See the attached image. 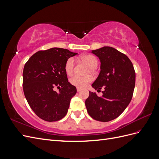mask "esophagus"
<instances>
[{
    "label": "esophagus",
    "instance_id": "1",
    "mask_svg": "<svg viewBox=\"0 0 159 159\" xmlns=\"http://www.w3.org/2000/svg\"><path fill=\"white\" fill-rule=\"evenodd\" d=\"M81 88H77V91H78V92H80V91H81Z\"/></svg>",
    "mask_w": 159,
    "mask_h": 159
}]
</instances>
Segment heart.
Here are the masks:
<instances>
[{"label":"heart","instance_id":"1","mask_svg":"<svg viewBox=\"0 0 159 159\" xmlns=\"http://www.w3.org/2000/svg\"><path fill=\"white\" fill-rule=\"evenodd\" d=\"M80 59L85 61L91 68H94L98 65V59L93 55L85 54L80 57ZM74 60L73 57H70L67 60L65 64V71L68 75H71L74 71ZM93 81V78L90 75L80 76L78 75H74L70 78V83L77 88H84L90 82Z\"/></svg>","mask_w":159,"mask_h":159}]
</instances>
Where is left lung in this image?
Returning <instances> with one entry per match:
<instances>
[{"label":"left lung","instance_id":"left-lung-1","mask_svg":"<svg viewBox=\"0 0 159 159\" xmlns=\"http://www.w3.org/2000/svg\"><path fill=\"white\" fill-rule=\"evenodd\" d=\"M91 52L101 61L100 73L91 86L98 91L104 90L102 97L89 91L85 106L93 119L107 122L118 117L131 102L135 71L129 57L112 47L104 46Z\"/></svg>","mask_w":159,"mask_h":159}]
</instances>
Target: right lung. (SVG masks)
Masks as SVG:
<instances>
[{
	"label": "right lung",
	"mask_w": 159,
	"mask_h": 159,
	"mask_svg": "<svg viewBox=\"0 0 159 159\" xmlns=\"http://www.w3.org/2000/svg\"><path fill=\"white\" fill-rule=\"evenodd\" d=\"M76 54L67 49L52 48L35 53L24 67L25 98L33 111L44 121H59L68 112L77 89L68 81L65 64ZM56 87L60 88L59 93L54 90Z\"/></svg>",
	"instance_id": "right-lung-1"
}]
</instances>
